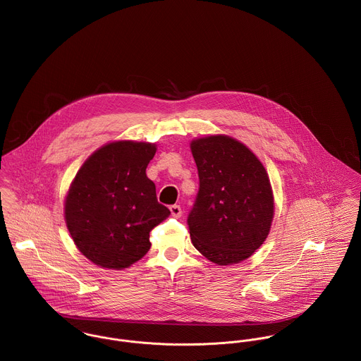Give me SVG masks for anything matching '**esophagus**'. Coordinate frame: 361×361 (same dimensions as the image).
Instances as JSON below:
<instances>
[{
  "label": "esophagus",
  "instance_id": "obj_1",
  "mask_svg": "<svg viewBox=\"0 0 361 361\" xmlns=\"http://www.w3.org/2000/svg\"><path fill=\"white\" fill-rule=\"evenodd\" d=\"M170 213H171L173 217L178 219V217H181V214H183V209H181L180 204H171V206H170Z\"/></svg>",
  "mask_w": 361,
  "mask_h": 361
}]
</instances>
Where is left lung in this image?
Returning a JSON list of instances; mask_svg holds the SVG:
<instances>
[{"label":"left lung","mask_w":361,"mask_h":361,"mask_svg":"<svg viewBox=\"0 0 361 361\" xmlns=\"http://www.w3.org/2000/svg\"><path fill=\"white\" fill-rule=\"evenodd\" d=\"M200 190L187 224L194 246L219 266L247 259L266 240L274 200L266 169L240 141L210 135L191 142Z\"/></svg>","instance_id":"left-lung-1"}]
</instances>
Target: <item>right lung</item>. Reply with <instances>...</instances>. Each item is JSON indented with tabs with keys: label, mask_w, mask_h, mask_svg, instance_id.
I'll list each match as a JSON object with an SVG mask.
<instances>
[{
	"label": "right lung",
	"mask_w": 361,
	"mask_h": 361,
	"mask_svg": "<svg viewBox=\"0 0 361 361\" xmlns=\"http://www.w3.org/2000/svg\"><path fill=\"white\" fill-rule=\"evenodd\" d=\"M155 152L154 144L112 142L76 174L65 202L66 226L97 266L121 270L140 260L151 247L149 233L170 214L145 173Z\"/></svg>",
	"instance_id": "add662e5"
}]
</instances>
